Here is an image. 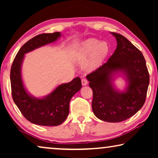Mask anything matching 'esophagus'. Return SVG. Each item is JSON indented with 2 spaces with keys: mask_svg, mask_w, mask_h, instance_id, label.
Returning <instances> with one entry per match:
<instances>
[{
  "mask_svg": "<svg viewBox=\"0 0 158 158\" xmlns=\"http://www.w3.org/2000/svg\"><path fill=\"white\" fill-rule=\"evenodd\" d=\"M88 83H89V81H88V80L86 79H81V84L83 85H86L88 84Z\"/></svg>",
  "mask_w": 158,
  "mask_h": 158,
  "instance_id": "obj_1",
  "label": "esophagus"
}]
</instances>
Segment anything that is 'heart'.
Returning <instances> with one entry per match:
<instances>
[{
    "label": "heart",
    "mask_w": 158,
    "mask_h": 158,
    "mask_svg": "<svg viewBox=\"0 0 158 158\" xmlns=\"http://www.w3.org/2000/svg\"><path fill=\"white\" fill-rule=\"evenodd\" d=\"M108 45L105 42H99L98 40L90 39L84 42L75 53L76 59L79 62H85L90 58V67L95 68L107 54Z\"/></svg>",
    "instance_id": "b5f03b06"
}]
</instances>
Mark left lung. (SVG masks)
Returning a JSON list of instances; mask_svg holds the SVG:
<instances>
[{
	"instance_id": "8db88e82",
	"label": "left lung",
	"mask_w": 158,
	"mask_h": 158,
	"mask_svg": "<svg viewBox=\"0 0 158 158\" xmlns=\"http://www.w3.org/2000/svg\"><path fill=\"white\" fill-rule=\"evenodd\" d=\"M116 37L117 47L108 61L88 74L93 90L92 109L102 121L118 123L134 116L146 101L149 85V73L145 58L139 50L121 34ZM122 72L128 86L119 92L113 84L114 73Z\"/></svg>"
}]
</instances>
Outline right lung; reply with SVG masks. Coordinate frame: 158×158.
<instances>
[{
    "label": "right lung",
    "mask_w": 158,
    "mask_h": 158,
    "mask_svg": "<svg viewBox=\"0 0 158 158\" xmlns=\"http://www.w3.org/2000/svg\"><path fill=\"white\" fill-rule=\"evenodd\" d=\"M60 33H42L23 45L16 56L10 71L12 99L21 113L28 121L43 126H57L65 121L69 114V101L81 89L79 77L59 85L46 97L36 98L26 91L21 78V69L25 53L57 40Z\"/></svg>",
    "instance_id": "1"
}]
</instances>
